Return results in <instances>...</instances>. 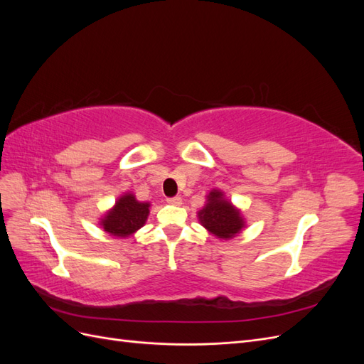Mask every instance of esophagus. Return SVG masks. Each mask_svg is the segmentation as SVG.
<instances>
[{"label": "esophagus", "instance_id": "esophagus-1", "mask_svg": "<svg viewBox=\"0 0 364 364\" xmlns=\"http://www.w3.org/2000/svg\"><path fill=\"white\" fill-rule=\"evenodd\" d=\"M167 203L179 206V205H182V199H181V197H170V199H167Z\"/></svg>", "mask_w": 364, "mask_h": 364}]
</instances>
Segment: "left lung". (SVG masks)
I'll use <instances>...</instances> for the list:
<instances>
[{
	"instance_id": "8db88e82",
	"label": "left lung",
	"mask_w": 364,
	"mask_h": 364,
	"mask_svg": "<svg viewBox=\"0 0 364 364\" xmlns=\"http://www.w3.org/2000/svg\"><path fill=\"white\" fill-rule=\"evenodd\" d=\"M199 223L218 240H230L246 228V218L222 190L214 188L206 196L205 206L197 213Z\"/></svg>"
}]
</instances>
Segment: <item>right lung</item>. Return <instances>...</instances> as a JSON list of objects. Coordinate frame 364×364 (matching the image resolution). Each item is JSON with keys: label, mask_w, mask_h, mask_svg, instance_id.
Listing matches in <instances>:
<instances>
[{"label": "right lung", "mask_w": 364, "mask_h": 364, "mask_svg": "<svg viewBox=\"0 0 364 364\" xmlns=\"http://www.w3.org/2000/svg\"><path fill=\"white\" fill-rule=\"evenodd\" d=\"M150 206V202H139L134 193L126 191L98 218V225L114 238H129L146 225Z\"/></svg>", "instance_id": "obj_1"}]
</instances>
